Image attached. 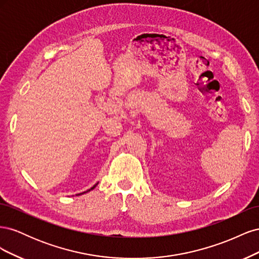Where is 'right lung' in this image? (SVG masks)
Masks as SVG:
<instances>
[{
	"label": "right lung",
	"mask_w": 259,
	"mask_h": 259,
	"mask_svg": "<svg viewBox=\"0 0 259 259\" xmlns=\"http://www.w3.org/2000/svg\"><path fill=\"white\" fill-rule=\"evenodd\" d=\"M96 185H97V184H96ZM96 185H95V186H94V187H92V188H91V189H90V190H89V191H91V190H93V189H94V188H95V187H96ZM86 192H88V191H86ZM83 193H84V192H83ZM80 194H81V193H80Z\"/></svg>",
	"instance_id": "add662e5"
}]
</instances>
